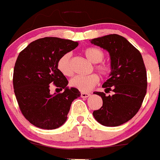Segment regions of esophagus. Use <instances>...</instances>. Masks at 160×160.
I'll list each match as a JSON object with an SVG mask.
<instances>
[{
	"label": "esophagus",
	"mask_w": 160,
	"mask_h": 160,
	"mask_svg": "<svg viewBox=\"0 0 160 160\" xmlns=\"http://www.w3.org/2000/svg\"><path fill=\"white\" fill-rule=\"evenodd\" d=\"M90 93L89 92H81V97H83V98H86V97H89Z\"/></svg>",
	"instance_id": "34e87169"
}]
</instances>
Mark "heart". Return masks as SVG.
Returning a JSON list of instances; mask_svg holds the SVG:
<instances>
[{"label":"heart","mask_w":160,"mask_h":160,"mask_svg":"<svg viewBox=\"0 0 160 160\" xmlns=\"http://www.w3.org/2000/svg\"><path fill=\"white\" fill-rule=\"evenodd\" d=\"M83 52L88 60L95 63L94 68L100 73V75L105 77L111 74L112 67L108 62L102 61L104 58V52L101 49L94 47H89L85 48ZM57 68L63 75H72L73 69L71 67V54L69 52L65 53L60 56V58L57 62ZM99 80L100 78L97 74H91L86 76L77 75L71 79L70 85L79 90L86 92L94 87L99 82Z\"/></svg>","instance_id":"heart-1"}]
</instances>
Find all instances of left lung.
<instances>
[{"label": "left lung", "mask_w": 160, "mask_h": 160, "mask_svg": "<svg viewBox=\"0 0 160 160\" xmlns=\"http://www.w3.org/2000/svg\"><path fill=\"white\" fill-rule=\"evenodd\" d=\"M90 42L110 54L112 71L102 87L108 92H114L112 96L93 92L101 97L103 105L92 115L105 127H118L138 113L145 97L148 82L144 60L139 50L118 34H109Z\"/></svg>", "instance_id": "obj_1"}]
</instances>
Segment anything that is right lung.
<instances>
[{
    "mask_svg": "<svg viewBox=\"0 0 160 160\" xmlns=\"http://www.w3.org/2000/svg\"><path fill=\"white\" fill-rule=\"evenodd\" d=\"M78 45L77 42L47 37L33 41L20 52L13 72V87L21 112L33 126L45 130L61 127L68 118L71 103L81 93L67 87L68 79L57 68L60 56ZM53 84L63 88L50 94Z\"/></svg>",
    "mask_w": 160,
    "mask_h": 160,
    "instance_id": "right-lung-1",
    "label": "right lung"
}]
</instances>
